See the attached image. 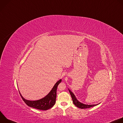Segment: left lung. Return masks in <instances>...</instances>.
<instances>
[{
    "mask_svg": "<svg viewBox=\"0 0 123 123\" xmlns=\"http://www.w3.org/2000/svg\"><path fill=\"white\" fill-rule=\"evenodd\" d=\"M70 94H71L72 98V100L73 101L74 104L75 105V106L80 109H87V108H92V107H94L95 106H96V105H85L84 104H82L80 102H79L76 98L75 95L74 94V93L70 91L69 90H68Z\"/></svg>",
    "mask_w": 123,
    "mask_h": 123,
    "instance_id": "obj_1",
    "label": "left lung"
}]
</instances>
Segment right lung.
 Returning <instances> with one entry per match:
<instances>
[{
  "label": "right lung",
  "instance_id": "1",
  "mask_svg": "<svg viewBox=\"0 0 123 123\" xmlns=\"http://www.w3.org/2000/svg\"><path fill=\"white\" fill-rule=\"evenodd\" d=\"M62 80L60 79L56 82L53 88L52 89L50 92L44 98L37 100V101H30L24 99L21 95L20 92L19 94L22 98V100L28 106L37 109L39 110L46 111L50 109L54 106L56 101V91L57 87L59 83H61Z\"/></svg>",
  "mask_w": 123,
  "mask_h": 123
}]
</instances>
